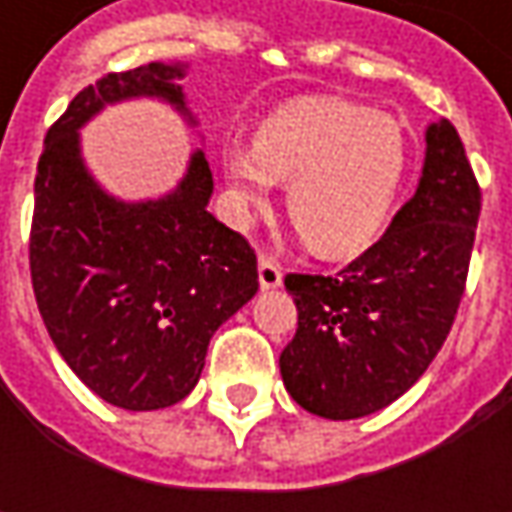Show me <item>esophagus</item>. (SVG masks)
Returning a JSON list of instances; mask_svg holds the SVG:
<instances>
[{
  "instance_id": "1",
  "label": "esophagus",
  "mask_w": 512,
  "mask_h": 512,
  "mask_svg": "<svg viewBox=\"0 0 512 512\" xmlns=\"http://www.w3.org/2000/svg\"><path fill=\"white\" fill-rule=\"evenodd\" d=\"M259 285L262 290H276V287H282V267L276 259H270V256H259Z\"/></svg>"
}]
</instances>
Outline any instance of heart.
<instances>
[{
  "instance_id": "1",
  "label": "heart",
  "mask_w": 512,
  "mask_h": 512,
  "mask_svg": "<svg viewBox=\"0 0 512 512\" xmlns=\"http://www.w3.org/2000/svg\"><path fill=\"white\" fill-rule=\"evenodd\" d=\"M219 168L239 222H250L285 186L290 222L316 256H350L382 230L407 168L402 125L376 110L305 96L270 110L253 145L230 139Z\"/></svg>"
}]
</instances>
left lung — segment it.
Here are the masks:
<instances>
[{
	"instance_id": "obj_1",
	"label": "left lung",
	"mask_w": 512,
	"mask_h": 512,
	"mask_svg": "<svg viewBox=\"0 0 512 512\" xmlns=\"http://www.w3.org/2000/svg\"><path fill=\"white\" fill-rule=\"evenodd\" d=\"M424 168L382 239L336 276L290 273L299 310L279 370L307 413L347 422L393 404L442 350L462 302L482 190L456 128L424 133Z\"/></svg>"
}]
</instances>
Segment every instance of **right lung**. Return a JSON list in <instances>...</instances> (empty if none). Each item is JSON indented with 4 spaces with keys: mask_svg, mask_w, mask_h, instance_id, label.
<instances>
[{
    "mask_svg": "<svg viewBox=\"0 0 512 512\" xmlns=\"http://www.w3.org/2000/svg\"><path fill=\"white\" fill-rule=\"evenodd\" d=\"M182 79V62H150L79 90L36 168L30 279L42 322L70 370L122 410L182 402L213 333L259 290L253 247L207 213L202 148L179 185L142 202L116 199L82 159L79 130L116 102L159 99L196 125Z\"/></svg>",
    "mask_w": 512,
    "mask_h": 512,
    "instance_id": "add662e5",
    "label": "right lung"
}]
</instances>
